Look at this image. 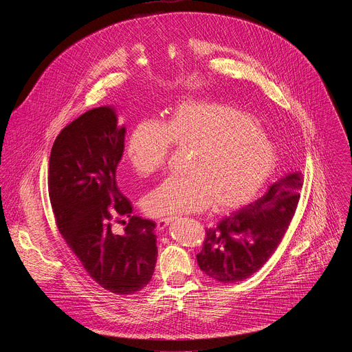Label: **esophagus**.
<instances>
[{
  "label": "esophagus",
  "mask_w": 352,
  "mask_h": 352,
  "mask_svg": "<svg viewBox=\"0 0 352 352\" xmlns=\"http://www.w3.org/2000/svg\"><path fill=\"white\" fill-rule=\"evenodd\" d=\"M173 221V219L171 217H167V219H159L157 220V228L159 230H164V228H167L168 227V224Z\"/></svg>",
  "instance_id": "34e87169"
}]
</instances>
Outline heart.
<instances>
[{
  "label": "heart",
  "mask_w": 352,
  "mask_h": 352,
  "mask_svg": "<svg viewBox=\"0 0 352 352\" xmlns=\"http://www.w3.org/2000/svg\"><path fill=\"white\" fill-rule=\"evenodd\" d=\"M170 142L190 150L182 177L148 190L142 208L152 217L193 213L213 205L216 212L238 209L252 200L276 167V148L258 122L242 111L216 103H184L163 124L142 120L126 140L131 167L143 177L159 171Z\"/></svg>",
  "instance_id": "1"
}]
</instances>
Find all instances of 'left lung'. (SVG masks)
I'll list each match as a JSON object with an SVG mask.
<instances>
[{
  "label": "left lung",
  "mask_w": 352,
  "mask_h": 352,
  "mask_svg": "<svg viewBox=\"0 0 352 352\" xmlns=\"http://www.w3.org/2000/svg\"><path fill=\"white\" fill-rule=\"evenodd\" d=\"M302 177L288 174L245 208L206 230L202 252L196 255L200 270L221 283L252 276L273 255L295 213Z\"/></svg>",
  "instance_id": "obj_1"
}]
</instances>
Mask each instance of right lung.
<instances>
[{"instance_id": "add662e5", "label": "right lung", "mask_w": 352, "mask_h": 352, "mask_svg": "<svg viewBox=\"0 0 352 352\" xmlns=\"http://www.w3.org/2000/svg\"><path fill=\"white\" fill-rule=\"evenodd\" d=\"M126 128L114 106L86 111L57 136L48 164V193L60 232L87 274L118 295L143 289L157 261L156 223L131 216L116 182ZM126 217L124 232L112 228Z\"/></svg>"}]
</instances>
